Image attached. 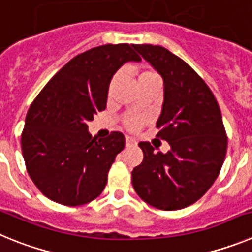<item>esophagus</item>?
I'll list each match as a JSON object with an SVG mask.
<instances>
[{"instance_id": "34e87169", "label": "esophagus", "mask_w": 252, "mask_h": 252, "mask_svg": "<svg viewBox=\"0 0 252 252\" xmlns=\"http://www.w3.org/2000/svg\"><path fill=\"white\" fill-rule=\"evenodd\" d=\"M125 144H126V146L136 145V140L132 139V137H130V136H126L125 137Z\"/></svg>"}]
</instances>
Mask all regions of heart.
Listing matches in <instances>:
<instances>
[{
    "label": "heart",
    "mask_w": 252,
    "mask_h": 252,
    "mask_svg": "<svg viewBox=\"0 0 252 252\" xmlns=\"http://www.w3.org/2000/svg\"><path fill=\"white\" fill-rule=\"evenodd\" d=\"M149 75H155V74H153V73L145 72V73H142V74L140 75V78H141V77H149ZM130 126H131V127H137V126H139V122H137V121H131L130 122Z\"/></svg>",
    "instance_id": "heart-1"
}]
</instances>
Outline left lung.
<instances>
[{
  "label": "left lung",
  "mask_w": 252,
  "mask_h": 252,
  "mask_svg": "<svg viewBox=\"0 0 252 252\" xmlns=\"http://www.w3.org/2000/svg\"><path fill=\"white\" fill-rule=\"evenodd\" d=\"M133 48L162 78L157 136L170 145L164 154L150 142H140L144 160L131 173L133 189L155 208H186L211 188L223 165L227 136L221 110L203 79L168 49L150 44Z\"/></svg>",
  "instance_id": "8db88e82"
}]
</instances>
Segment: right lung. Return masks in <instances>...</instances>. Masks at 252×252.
<instances>
[{
    "instance_id": "right-lung-1",
    "label": "right lung",
    "mask_w": 252,
    "mask_h": 252,
    "mask_svg": "<svg viewBox=\"0 0 252 252\" xmlns=\"http://www.w3.org/2000/svg\"><path fill=\"white\" fill-rule=\"evenodd\" d=\"M128 44H107L77 55L48 82L30 106L21 135L26 169L44 195L64 206L93 201L107 184L125 136L93 139L88 121L106 108L110 83L141 58Z\"/></svg>"
}]
</instances>
